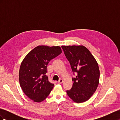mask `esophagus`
Wrapping results in <instances>:
<instances>
[{"label": "esophagus", "mask_w": 120, "mask_h": 120, "mask_svg": "<svg viewBox=\"0 0 120 120\" xmlns=\"http://www.w3.org/2000/svg\"><path fill=\"white\" fill-rule=\"evenodd\" d=\"M64 82V80L62 79H60V80L59 81V82H58V83H60V84H61V83H62Z\"/></svg>", "instance_id": "34e87169"}]
</instances>
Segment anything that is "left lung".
<instances>
[{
  "label": "left lung",
  "mask_w": 120,
  "mask_h": 120,
  "mask_svg": "<svg viewBox=\"0 0 120 120\" xmlns=\"http://www.w3.org/2000/svg\"><path fill=\"white\" fill-rule=\"evenodd\" d=\"M76 77L68 95L77 103L85 102L96 92L99 83L100 70L97 61L89 50L83 45L61 46Z\"/></svg>",
  "instance_id": "8db88e82"
}]
</instances>
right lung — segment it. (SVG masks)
<instances>
[{
    "label": "right lung",
    "mask_w": 120,
    "mask_h": 120,
    "mask_svg": "<svg viewBox=\"0 0 120 120\" xmlns=\"http://www.w3.org/2000/svg\"><path fill=\"white\" fill-rule=\"evenodd\" d=\"M62 51L59 46L39 45L24 58L19 71L20 86L23 93L34 102L40 103L49 95L54 84L49 81L47 66Z\"/></svg>",
    "instance_id": "1"
}]
</instances>
